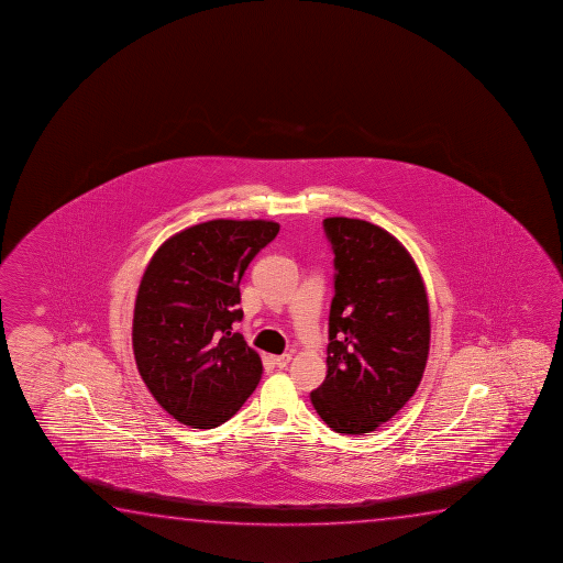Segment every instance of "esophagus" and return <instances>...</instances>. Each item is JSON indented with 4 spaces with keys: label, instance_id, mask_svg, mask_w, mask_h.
<instances>
[{
    "label": "esophagus",
    "instance_id": "34e87169",
    "mask_svg": "<svg viewBox=\"0 0 563 563\" xmlns=\"http://www.w3.org/2000/svg\"><path fill=\"white\" fill-rule=\"evenodd\" d=\"M290 360H292V354H280V356H273L275 366L280 367V369H285V367L290 364Z\"/></svg>",
    "mask_w": 563,
    "mask_h": 563
}]
</instances>
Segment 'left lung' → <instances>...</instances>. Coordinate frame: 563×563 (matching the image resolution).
Listing matches in <instances>:
<instances>
[{
	"mask_svg": "<svg viewBox=\"0 0 563 563\" xmlns=\"http://www.w3.org/2000/svg\"><path fill=\"white\" fill-rule=\"evenodd\" d=\"M334 253L325 382L310 399L334 432L364 435L415 395L430 352V306L415 260L367 220L331 217Z\"/></svg>",
	"mask_w": 563,
	"mask_h": 563,
	"instance_id": "8db88e82",
	"label": "left lung"
}]
</instances>
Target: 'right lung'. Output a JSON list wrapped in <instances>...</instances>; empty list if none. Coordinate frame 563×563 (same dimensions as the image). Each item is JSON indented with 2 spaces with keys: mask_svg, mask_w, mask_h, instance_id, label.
I'll return each instance as SVG.
<instances>
[{
  "mask_svg": "<svg viewBox=\"0 0 563 563\" xmlns=\"http://www.w3.org/2000/svg\"><path fill=\"white\" fill-rule=\"evenodd\" d=\"M278 229L273 220H209L168 238L148 261L133 354L151 395L181 424L217 428L260 384V354L232 323L244 318L240 280Z\"/></svg>",
  "mask_w": 563,
  "mask_h": 563,
  "instance_id": "add662e5",
  "label": "right lung"
}]
</instances>
